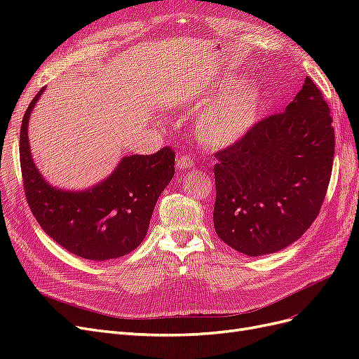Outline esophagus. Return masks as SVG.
Segmentation results:
<instances>
[{"label":"esophagus","mask_w":359,"mask_h":359,"mask_svg":"<svg viewBox=\"0 0 359 359\" xmlns=\"http://www.w3.org/2000/svg\"><path fill=\"white\" fill-rule=\"evenodd\" d=\"M193 166H194V160L189 154H182L177 158V169H180V170H186Z\"/></svg>","instance_id":"34e87169"}]
</instances>
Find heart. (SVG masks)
Listing matches in <instances>:
<instances>
[{"label": "heart", "instance_id": "b5f03b06", "mask_svg": "<svg viewBox=\"0 0 359 359\" xmlns=\"http://www.w3.org/2000/svg\"><path fill=\"white\" fill-rule=\"evenodd\" d=\"M211 100L196 118L194 132L202 144L223 148L238 142L255 126L262 107V91L252 82L236 85L233 79H223Z\"/></svg>", "mask_w": 359, "mask_h": 359}]
</instances>
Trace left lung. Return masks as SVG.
Masks as SVG:
<instances>
[{"instance_id":"left-lung-1","label":"left lung","mask_w":359,"mask_h":359,"mask_svg":"<svg viewBox=\"0 0 359 359\" xmlns=\"http://www.w3.org/2000/svg\"><path fill=\"white\" fill-rule=\"evenodd\" d=\"M334 147L328 103L306 78L285 112L260 119L214 154L212 219L220 240L247 256L295 243L319 215Z\"/></svg>"}]
</instances>
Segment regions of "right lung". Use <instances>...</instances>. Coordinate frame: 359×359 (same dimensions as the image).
Masks as SVG:
<instances>
[{
	"label": "right lung",
	"mask_w": 359,
	"mask_h": 359,
	"mask_svg": "<svg viewBox=\"0 0 359 359\" xmlns=\"http://www.w3.org/2000/svg\"><path fill=\"white\" fill-rule=\"evenodd\" d=\"M41 88L22 118L19 137L25 198L36 220L67 252L107 260L133 252L144 241L161 191L175 173L170 147L151 156H127L100 184L83 191H64L43 180L31 157L28 119Z\"/></svg>",
	"instance_id": "1"
}]
</instances>
